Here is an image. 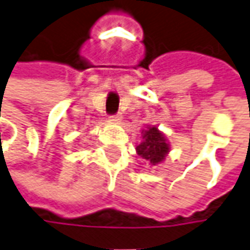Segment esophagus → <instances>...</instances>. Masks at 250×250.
<instances>
[{"label": "esophagus", "instance_id": "1", "mask_svg": "<svg viewBox=\"0 0 250 250\" xmlns=\"http://www.w3.org/2000/svg\"><path fill=\"white\" fill-rule=\"evenodd\" d=\"M108 118H110V121H111V122H114V124H118V122L122 120V115L120 114V113H117V114L110 115Z\"/></svg>", "mask_w": 250, "mask_h": 250}]
</instances>
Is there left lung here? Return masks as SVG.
Here are the masks:
<instances>
[{
  "label": "left lung",
  "mask_w": 250,
  "mask_h": 250,
  "mask_svg": "<svg viewBox=\"0 0 250 250\" xmlns=\"http://www.w3.org/2000/svg\"><path fill=\"white\" fill-rule=\"evenodd\" d=\"M136 151L144 161L149 162L151 165H156L161 163L167 155L168 144L166 143L165 136L155 126H152L144 132L143 142L136 147Z\"/></svg>",
  "instance_id": "left-lung-1"
}]
</instances>
